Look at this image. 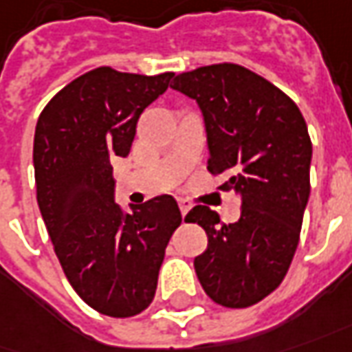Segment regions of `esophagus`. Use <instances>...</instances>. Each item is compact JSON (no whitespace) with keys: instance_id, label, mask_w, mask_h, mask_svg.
I'll return each instance as SVG.
<instances>
[{"instance_id":"1","label":"esophagus","mask_w":352,"mask_h":352,"mask_svg":"<svg viewBox=\"0 0 352 352\" xmlns=\"http://www.w3.org/2000/svg\"><path fill=\"white\" fill-rule=\"evenodd\" d=\"M179 208H181V214L185 217L186 214H188V210H190V202L185 200V198H181V200H179Z\"/></svg>"}]
</instances>
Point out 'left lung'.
I'll return each mask as SVG.
<instances>
[{
    "instance_id": "obj_1",
    "label": "left lung",
    "mask_w": 352,
    "mask_h": 352,
    "mask_svg": "<svg viewBox=\"0 0 352 352\" xmlns=\"http://www.w3.org/2000/svg\"><path fill=\"white\" fill-rule=\"evenodd\" d=\"M171 88L198 102L208 171L226 175L219 188L241 196V217L229 226L202 204L186 214V223L208 235V248L195 258L196 276L217 305L252 307L285 279L298 246L310 196L307 121L285 92L235 63L181 73Z\"/></svg>"
}]
</instances>
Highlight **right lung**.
<instances>
[{
    "mask_svg": "<svg viewBox=\"0 0 352 352\" xmlns=\"http://www.w3.org/2000/svg\"><path fill=\"white\" fill-rule=\"evenodd\" d=\"M171 76L98 67L61 88L38 117L34 179L45 229L76 295L106 316L150 307L167 243L183 221L169 195L126 216L113 200L111 164L129 156L138 117Z\"/></svg>",
    "mask_w": 352,
    "mask_h": 352,
    "instance_id": "obj_1",
    "label": "right lung"
}]
</instances>
